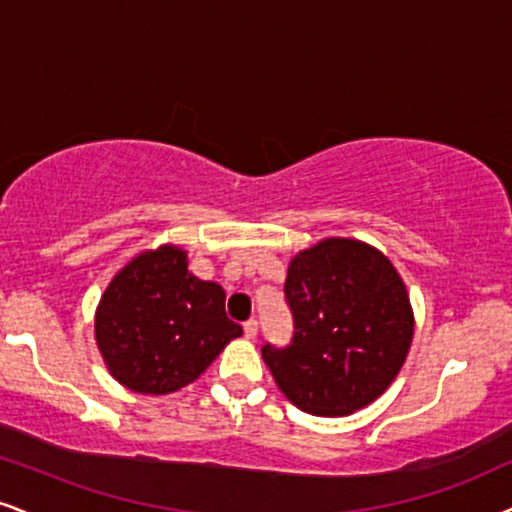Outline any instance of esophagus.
Wrapping results in <instances>:
<instances>
[{
  "mask_svg": "<svg viewBox=\"0 0 512 512\" xmlns=\"http://www.w3.org/2000/svg\"><path fill=\"white\" fill-rule=\"evenodd\" d=\"M256 334H258L256 320H246V323H244V337L246 339H256Z\"/></svg>",
  "mask_w": 512,
  "mask_h": 512,
  "instance_id": "34e87169",
  "label": "esophagus"
}]
</instances>
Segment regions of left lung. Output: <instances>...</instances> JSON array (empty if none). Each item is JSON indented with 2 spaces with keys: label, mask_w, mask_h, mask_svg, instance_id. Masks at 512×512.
Returning a JSON list of instances; mask_svg holds the SVG:
<instances>
[{
  "label": "left lung",
  "mask_w": 512,
  "mask_h": 512,
  "mask_svg": "<svg viewBox=\"0 0 512 512\" xmlns=\"http://www.w3.org/2000/svg\"><path fill=\"white\" fill-rule=\"evenodd\" d=\"M285 299L292 342L261 353L296 408L339 418L384 394L406 361L415 320L406 285L382 251L358 239H323L292 258Z\"/></svg>",
  "instance_id": "1"
}]
</instances>
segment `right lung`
Returning a JSON list of instances; mask_svg holds the SVG:
<instances>
[{"instance_id": "add662e5", "label": "right lung", "mask_w": 512, "mask_h": 512, "mask_svg": "<svg viewBox=\"0 0 512 512\" xmlns=\"http://www.w3.org/2000/svg\"><path fill=\"white\" fill-rule=\"evenodd\" d=\"M239 334L225 315L223 287L189 273L187 254L173 244L118 270L94 315L106 368L137 394L187 387Z\"/></svg>"}]
</instances>
